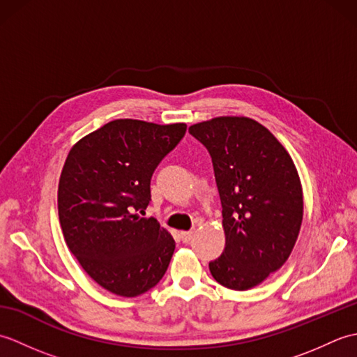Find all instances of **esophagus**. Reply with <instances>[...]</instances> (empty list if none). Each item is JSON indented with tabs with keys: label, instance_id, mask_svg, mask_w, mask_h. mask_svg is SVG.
I'll return each mask as SVG.
<instances>
[{
	"label": "esophagus",
	"instance_id": "34e87169",
	"mask_svg": "<svg viewBox=\"0 0 357 357\" xmlns=\"http://www.w3.org/2000/svg\"><path fill=\"white\" fill-rule=\"evenodd\" d=\"M179 236H181V241H183L184 244H187V242H190V239L193 238V231H181Z\"/></svg>",
	"mask_w": 357,
	"mask_h": 357
}]
</instances>
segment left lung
Listing matches in <instances>:
<instances>
[{"mask_svg": "<svg viewBox=\"0 0 357 357\" xmlns=\"http://www.w3.org/2000/svg\"><path fill=\"white\" fill-rule=\"evenodd\" d=\"M207 147L222 204L225 248L208 264L216 282L244 291L279 270L298 239L304 196L291 156L268 128L247 116L188 127Z\"/></svg>", "mask_w": 357, "mask_h": 357, "instance_id": "obj_1", "label": "left lung"}]
</instances>
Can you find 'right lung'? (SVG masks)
<instances>
[{"mask_svg": "<svg viewBox=\"0 0 357 357\" xmlns=\"http://www.w3.org/2000/svg\"><path fill=\"white\" fill-rule=\"evenodd\" d=\"M184 123L115 119L70 149L58 184V215L66 244L105 290L135 298L162 279L174 239L150 202L158 164L183 139Z\"/></svg>", "mask_w": 357, "mask_h": 357, "instance_id": "1", "label": "right lung"}]
</instances>
